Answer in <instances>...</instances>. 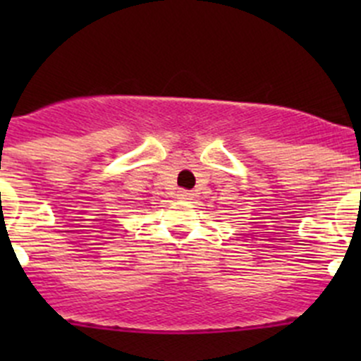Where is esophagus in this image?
<instances>
[{
  "label": "esophagus",
  "instance_id": "34e87169",
  "mask_svg": "<svg viewBox=\"0 0 361 361\" xmlns=\"http://www.w3.org/2000/svg\"><path fill=\"white\" fill-rule=\"evenodd\" d=\"M192 194L188 190H180L178 192V199H190Z\"/></svg>",
  "mask_w": 361,
  "mask_h": 361
}]
</instances>
